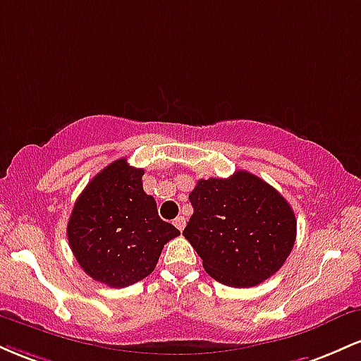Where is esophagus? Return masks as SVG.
<instances>
[{
	"label": "esophagus",
	"instance_id": "esophagus-1",
	"mask_svg": "<svg viewBox=\"0 0 361 361\" xmlns=\"http://www.w3.org/2000/svg\"><path fill=\"white\" fill-rule=\"evenodd\" d=\"M173 224H175V227L178 231H183L185 226H186V219L181 217V215H180V217L175 219V222H173Z\"/></svg>",
	"mask_w": 361,
	"mask_h": 361
}]
</instances>
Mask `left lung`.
Instances as JSON below:
<instances>
[{
  "label": "left lung",
  "instance_id": "8db88e82",
  "mask_svg": "<svg viewBox=\"0 0 361 361\" xmlns=\"http://www.w3.org/2000/svg\"><path fill=\"white\" fill-rule=\"evenodd\" d=\"M183 235L205 271L229 287H255L288 258L297 235L292 207L252 173L198 180Z\"/></svg>",
  "mask_w": 361,
  "mask_h": 361
}]
</instances>
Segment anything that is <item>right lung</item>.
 <instances>
[{
  "label": "right lung",
  "mask_w": 361,
  "mask_h": 361,
  "mask_svg": "<svg viewBox=\"0 0 361 361\" xmlns=\"http://www.w3.org/2000/svg\"><path fill=\"white\" fill-rule=\"evenodd\" d=\"M144 169L126 157L103 168L78 197L68 222L69 246L91 279L120 288L146 279L164 244L180 235L161 221L142 188Z\"/></svg>",
  "instance_id": "add662e5"
}]
</instances>
